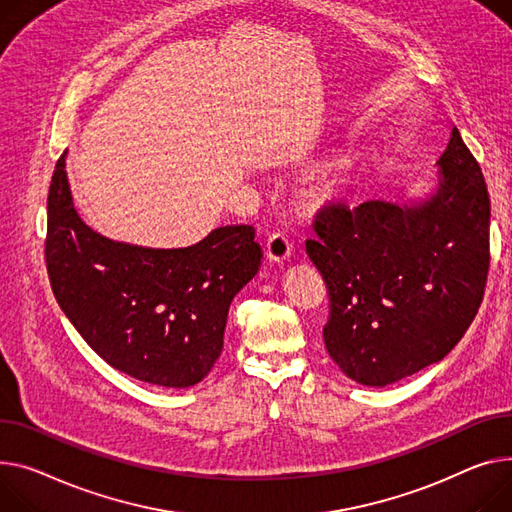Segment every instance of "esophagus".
Returning a JSON list of instances; mask_svg holds the SVG:
<instances>
[{
  "instance_id": "1",
  "label": "esophagus",
  "mask_w": 512,
  "mask_h": 512,
  "mask_svg": "<svg viewBox=\"0 0 512 512\" xmlns=\"http://www.w3.org/2000/svg\"><path fill=\"white\" fill-rule=\"evenodd\" d=\"M265 253H267L269 261L284 263L292 253V241L288 238V234H284L280 230L271 232L269 238H267V243H265Z\"/></svg>"
}]
</instances>
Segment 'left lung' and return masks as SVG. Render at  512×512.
Here are the masks:
<instances>
[{
    "mask_svg": "<svg viewBox=\"0 0 512 512\" xmlns=\"http://www.w3.org/2000/svg\"><path fill=\"white\" fill-rule=\"evenodd\" d=\"M436 164L424 201L335 203L306 241L329 294L325 348L360 385L385 387L442 360L482 304L490 195L457 127Z\"/></svg>",
    "mask_w": 512,
    "mask_h": 512,
    "instance_id": "left-lung-1",
    "label": "left lung"
}]
</instances>
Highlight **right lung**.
<instances>
[{
    "label": "right lung",
    "instance_id": "add662e5",
    "mask_svg": "<svg viewBox=\"0 0 512 512\" xmlns=\"http://www.w3.org/2000/svg\"><path fill=\"white\" fill-rule=\"evenodd\" d=\"M55 164L45 259L53 294L84 342L129 377L185 389L208 377L232 298L257 274L255 228L222 226L185 249H148L94 232Z\"/></svg>",
    "mask_w": 512,
    "mask_h": 512
}]
</instances>
